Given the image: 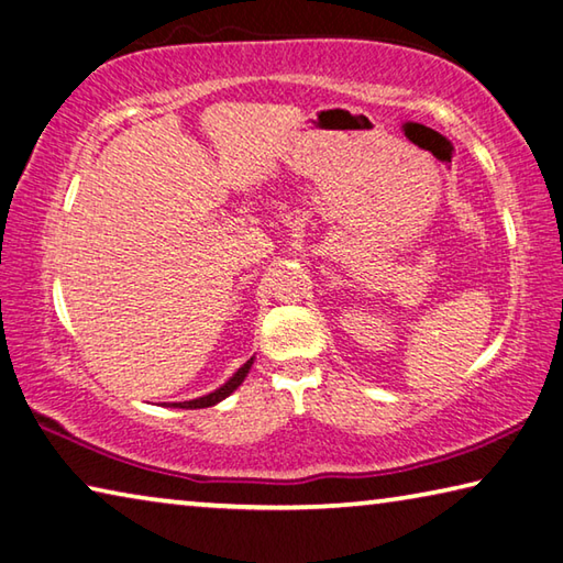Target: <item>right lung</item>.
I'll use <instances>...</instances> for the list:
<instances>
[{
  "mask_svg": "<svg viewBox=\"0 0 563 563\" xmlns=\"http://www.w3.org/2000/svg\"><path fill=\"white\" fill-rule=\"evenodd\" d=\"M252 363H254V358L246 361L244 366L236 371L230 380L224 383V386H220V388L212 390V393H207V396L195 398V400H185V402H173V406L175 408H185V410H197V408H212V406H217V402L224 400L227 396H232V393L242 386V380L246 378V373H250Z\"/></svg>",
  "mask_w": 563,
  "mask_h": 563,
  "instance_id": "right-lung-1",
  "label": "right lung"
}]
</instances>
